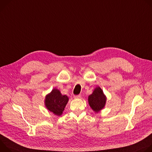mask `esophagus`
Masks as SVG:
<instances>
[{
	"instance_id": "obj_1",
	"label": "esophagus",
	"mask_w": 152,
	"mask_h": 152,
	"mask_svg": "<svg viewBox=\"0 0 152 152\" xmlns=\"http://www.w3.org/2000/svg\"><path fill=\"white\" fill-rule=\"evenodd\" d=\"M81 95L80 94L77 95H74V98H81Z\"/></svg>"
}]
</instances>
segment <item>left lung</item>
<instances>
[{
  "instance_id": "obj_1",
  "label": "left lung",
  "mask_w": 152,
  "mask_h": 152,
  "mask_svg": "<svg viewBox=\"0 0 152 152\" xmlns=\"http://www.w3.org/2000/svg\"><path fill=\"white\" fill-rule=\"evenodd\" d=\"M106 101V98L99 87L96 88L93 93L88 97L89 104L95 112H98L104 107Z\"/></svg>"
}]
</instances>
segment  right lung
<instances>
[{"label": "right lung", "mask_w": 152, "mask_h": 152, "mask_svg": "<svg viewBox=\"0 0 152 152\" xmlns=\"http://www.w3.org/2000/svg\"><path fill=\"white\" fill-rule=\"evenodd\" d=\"M69 98L66 95H63L58 89H54L46 96L45 106L49 111L57 116H60Z\"/></svg>", "instance_id": "1"}]
</instances>
